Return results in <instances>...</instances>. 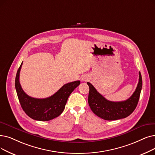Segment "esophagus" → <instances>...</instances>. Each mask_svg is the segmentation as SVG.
I'll return each instance as SVG.
<instances>
[{"instance_id": "esophagus-1", "label": "esophagus", "mask_w": 155, "mask_h": 155, "mask_svg": "<svg viewBox=\"0 0 155 155\" xmlns=\"http://www.w3.org/2000/svg\"><path fill=\"white\" fill-rule=\"evenodd\" d=\"M82 81H84V82H85V81H87V80H88V78L87 77H83L82 78Z\"/></svg>"}]
</instances>
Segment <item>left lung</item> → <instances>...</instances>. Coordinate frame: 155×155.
<instances>
[{
  "instance_id": "8db88e82",
  "label": "left lung",
  "mask_w": 155,
  "mask_h": 155,
  "mask_svg": "<svg viewBox=\"0 0 155 155\" xmlns=\"http://www.w3.org/2000/svg\"><path fill=\"white\" fill-rule=\"evenodd\" d=\"M139 75V82L136 91L129 99L120 102L107 100L91 83L87 82L89 87L88 103L93 113L106 120H115L129 116L136 109L142 89L143 81L140 72Z\"/></svg>"
}]
</instances>
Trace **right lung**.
Segmentation results:
<instances>
[{
  "mask_svg": "<svg viewBox=\"0 0 155 155\" xmlns=\"http://www.w3.org/2000/svg\"><path fill=\"white\" fill-rule=\"evenodd\" d=\"M23 62L18 70L15 87L17 95L23 111L31 118L38 121H49L59 116L64 110L71 93L80 85L79 80L64 84L52 96L37 99L28 96L19 83V73Z\"/></svg>",
  "mask_w": 155,
  "mask_h": 155,
  "instance_id": "add662e5",
  "label": "right lung"
}]
</instances>
